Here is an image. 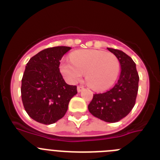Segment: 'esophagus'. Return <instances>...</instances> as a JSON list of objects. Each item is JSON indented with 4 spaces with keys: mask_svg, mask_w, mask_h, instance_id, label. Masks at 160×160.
Wrapping results in <instances>:
<instances>
[{
    "mask_svg": "<svg viewBox=\"0 0 160 160\" xmlns=\"http://www.w3.org/2000/svg\"><path fill=\"white\" fill-rule=\"evenodd\" d=\"M77 89H78V92H81L82 90L84 89V87H82V86H78Z\"/></svg>",
    "mask_w": 160,
    "mask_h": 160,
    "instance_id": "esophagus-1",
    "label": "esophagus"
}]
</instances>
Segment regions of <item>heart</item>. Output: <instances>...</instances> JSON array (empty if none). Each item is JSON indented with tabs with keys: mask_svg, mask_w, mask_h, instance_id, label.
Returning a JSON list of instances; mask_svg holds the SVG:
<instances>
[{
	"mask_svg": "<svg viewBox=\"0 0 160 160\" xmlns=\"http://www.w3.org/2000/svg\"><path fill=\"white\" fill-rule=\"evenodd\" d=\"M120 64L116 56L95 49H82L70 55V62L60 65L61 73L71 83L78 82L86 73L87 84L94 90L111 87L118 76Z\"/></svg>",
	"mask_w": 160,
	"mask_h": 160,
	"instance_id": "heart-1",
	"label": "heart"
}]
</instances>
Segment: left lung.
Returning a JSON list of instances; mask_svg holds the SVG:
<instances>
[{"mask_svg": "<svg viewBox=\"0 0 160 160\" xmlns=\"http://www.w3.org/2000/svg\"><path fill=\"white\" fill-rule=\"evenodd\" d=\"M107 49L119 61V78L114 87L107 92L94 94L88 109L94 117L107 122H116L125 118L135 106L139 77L136 65L130 56L119 49Z\"/></svg>", "mask_w": 160, "mask_h": 160, "instance_id": "left-lung-1", "label": "left lung"}]
</instances>
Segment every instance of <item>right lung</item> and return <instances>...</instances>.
<instances>
[{
  "mask_svg": "<svg viewBox=\"0 0 160 160\" xmlns=\"http://www.w3.org/2000/svg\"><path fill=\"white\" fill-rule=\"evenodd\" d=\"M70 47L47 48L29 59L22 79V100L29 117L42 124L62 118L70 99L78 93L76 86L66 84L59 70L60 60Z\"/></svg>",
  "mask_w": 160,
  "mask_h": 160,
  "instance_id": "1",
  "label": "right lung"
}]
</instances>
